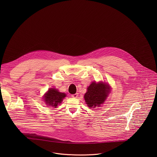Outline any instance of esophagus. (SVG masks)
Instances as JSON below:
<instances>
[{
  "instance_id": "obj_1",
  "label": "esophagus",
  "mask_w": 157,
  "mask_h": 157,
  "mask_svg": "<svg viewBox=\"0 0 157 157\" xmlns=\"http://www.w3.org/2000/svg\"><path fill=\"white\" fill-rule=\"evenodd\" d=\"M72 97L73 98H77V97H78V93H76V94H72Z\"/></svg>"
}]
</instances>
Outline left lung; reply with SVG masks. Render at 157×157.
Returning <instances> with one entry per match:
<instances>
[{"label":"left lung","instance_id":"obj_1","mask_svg":"<svg viewBox=\"0 0 157 157\" xmlns=\"http://www.w3.org/2000/svg\"><path fill=\"white\" fill-rule=\"evenodd\" d=\"M111 91V86L108 83H103L101 82H92L84 95L87 106L90 108L100 107L107 99Z\"/></svg>","mask_w":157,"mask_h":157}]
</instances>
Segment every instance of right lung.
I'll return each instance as SVG.
<instances>
[{
    "mask_svg": "<svg viewBox=\"0 0 157 157\" xmlns=\"http://www.w3.org/2000/svg\"><path fill=\"white\" fill-rule=\"evenodd\" d=\"M66 95V94L60 92L56 88H50L45 93L44 100L46 105L56 108L62 103Z\"/></svg>",
    "mask_w": 157,
    "mask_h": 157,
    "instance_id": "right-lung-1",
    "label": "right lung"
}]
</instances>
